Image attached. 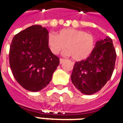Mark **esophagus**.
<instances>
[{"label": "esophagus", "instance_id": "obj_1", "mask_svg": "<svg viewBox=\"0 0 123 123\" xmlns=\"http://www.w3.org/2000/svg\"><path fill=\"white\" fill-rule=\"evenodd\" d=\"M59 61H60V64H62V63H63V62L64 61V60L62 59H60Z\"/></svg>", "mask_w": 123, "mask_h": 123}]
</instances>
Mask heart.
<instances>
[{
    "instance_id": "heart-1",
    "label": "heart",
    "mask_w": 123,
    "mask_h": 123,
    "mask_svg": "<svg viewBox=\"0 0 123 123\" xmlns=\"http://www.w3.org/2000/svg\"><path fill=\"white\" fill-rule=\"evenodd\" d=\"M47 42L50 51L55 55L59 54L66 47L65 54L76 61L87 59L93 51L95 43L93 35L72 28L62 29L57 35L49 33Z\"/></svg>"
}]
</instances>
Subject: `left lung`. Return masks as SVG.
Returning a JSON list of instances; mask_svg holds the SVG:
<instances>
[{
    "mask_svg": "<svg viewBox=\"0 0 123 123\" xmlns=\"http://www.w3.org/2000/svg\"><path fill=\"white\" fill-rule=\"evenodd\" d=\"M116 61V52L109 37L99 39L86 60L76 62L71 80L75 88L86 95L99 91L110 80Z\"/></svg>",
    "mask_w": 123,
    "mask_h": 123,
    "instance_id": "obj_1",
    "label": "left lung"
}]
</instances>
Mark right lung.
<instances>
[{
	"label": "right lung",
	"mask_w": 123,
	"mask_h": 123,
	"mask_svg": "<svg viewBox=\"0 0 123 123\" xmlns=\"http://www.w3.org/2000/svg\"><path fill=\"white\" fill-rule=\"evenodd\" d=\"M49 32L39 25L28 27L13 37L9 52L10 67L23 88L39 92L48 85L59 64V57L50 51Z\"/></svg>",
	"instance_id": "add662e5"
}]
</instances>
